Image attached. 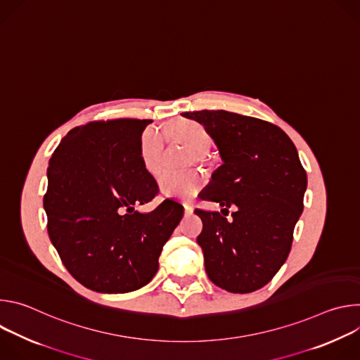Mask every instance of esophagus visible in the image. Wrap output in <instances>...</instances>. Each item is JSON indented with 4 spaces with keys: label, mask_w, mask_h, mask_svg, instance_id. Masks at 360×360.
<instances>
[{
    "label": "esophagus",
    "mask_w": 360,
    "mask_h": 360,
    "mask_svg": "<svg viewBox=\"0 0 360 360\" xmlns=\"http://www.w3.org/2000/svg\"><path fill=\"white\" fill-rule=\"evenodd\" d=\"M184 211H185V215H191L193 214V207L189 203H184Z\"/></svg>",
    "instance_id": "34e87169"
}]
</instances>
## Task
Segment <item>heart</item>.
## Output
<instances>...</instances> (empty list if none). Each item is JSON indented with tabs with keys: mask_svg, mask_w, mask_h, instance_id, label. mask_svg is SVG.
<instances>
[{
	"mask_svg": "<svg viewBox=\"0 0 360 360\" xmlns=\"http://www.w3.org/2000/svg\"><path fill=\"white\" fill-rule=\"evenodd\" d=\"M168 136L185 145L192 150L195 161H200L203 153L211 146V136L199 122L192 120H178L169 124ZM162 150H164V138L160 132L153 129H146L139 142V153L142 162L148 172L158 174L162 167ZM203 179L196 171L188 172H164L158 179L160 191L169 198L189 199L199 192L202 188Z\"/></svg>",
	"mask_w": 360,
	"mask_h": 360,
	"instance_id": "b5f03b06",
	"label": "heart"
}]
</instances>
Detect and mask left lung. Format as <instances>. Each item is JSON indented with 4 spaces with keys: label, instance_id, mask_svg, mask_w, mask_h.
<instances>
[{
    "label": "left lung",
    "instance_id": "1",
    "mask_svg": "<svg viewBox=\"0 0 360 360\" xmlns=\"http://www.w3.org/2000/svg\"><path fill=\"white\" fill-rule=\"evenodd\" d=\"M208 131L222 165L200 199L236 206L229 223L219 212L195 210L205 271L219 288L249 293L285 264L303 211L307 176L290 138L276 125L224 110L184 112Z\"/></svg>",
    "mask_w": 360,
    "mask_h": 360
}]
</instances>
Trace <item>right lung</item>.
Returning <instances> with one entry per match:
<instances>
[{
	"instance_id": "right-lung-1",
	"label": "right lung",
	"mask_w": 360,
	"mask_h": 360,
	"mask_svg": "<svg viewBox=\"0 0 360 360\" xmlns=\"http://www.w3.org/2000/svg\"><path fill=\"white\" fill-rule=\"evenodd\" d=\"M150 120L89 122L71 129L49 160L44 210L48 235L68 272L85 288L125 293L152 281L184 207L155 198L139 142Z\"/></svg>"
}]
</instances>
